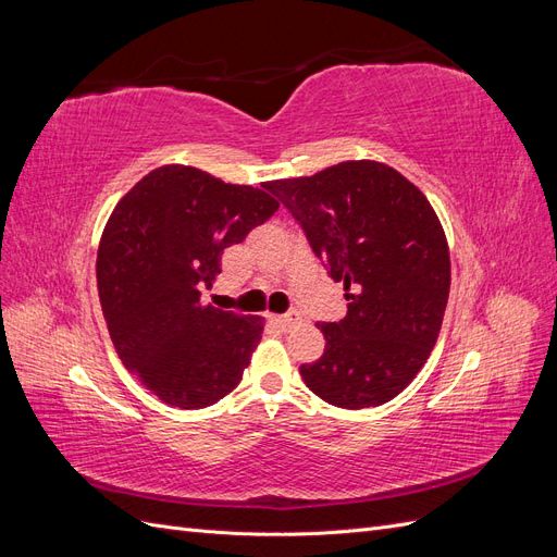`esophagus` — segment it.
<instances>
[{"instance_id": "obj_1", "label": "esophagus", "mask_w": 557, "mask_h": 557, "mask_svg": "<svg viewBox=\"0 0 557 557\" xmlns=\"http://www.w3.org/2000/svg\"><path fill=\"white\" fill-rule=\"evenodd\" d=\"M272 323L278 325L281 330H290L293 325L299 323V313L297 311H288V313H283V315H272Z\"/></svg>"}]
</instances>
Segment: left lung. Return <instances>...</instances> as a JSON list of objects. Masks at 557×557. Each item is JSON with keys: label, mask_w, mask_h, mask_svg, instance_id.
<instances>
[{"label": "left lung", "mask_w": 557, "mask_h": 557, "mask_svg": "<svg viewBox=\"0 0 557 557\" xmlns=\"http://www.w3.org/2000/svg\"><path fill=\"white\" fill-rule=\"evenodd\" d=\"M344 283L348 313L323 323L325 352L299 374L332 407L397 397L436 344L450 288L446 234L425 195L393 166L342 162L267 185Z\"/></svg>", "instance_id": "1"}]
</instances>
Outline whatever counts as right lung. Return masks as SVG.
<instances>
[{"mask_svg":"<svg viewBox=\"0 0 557 557\" xmlns=\"http://www.w3.org/2000/svg\"><path fill=\"white\" fill-rule=\"evenodd\" d=\"M170 164L117 201L97 252V290L129 374L164 404L205 409L239 385L262 318L201 307L223 250L267 223L278 201Z\"/></svg>","mask_w":557,"mask_h":557,"instance_id":"right-lung-1","label":"right lung"}]
</instances>
